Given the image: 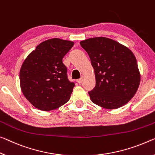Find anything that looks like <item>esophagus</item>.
Returning <instances> with one entry per match:
<instances>
[{
    "mask_svg": "<svg viewBox=\"0 0 155 155\" xmlns=\"http://www.w3.org/2000/svg\"><path fill=\"white\" fill-rule=\"evenodd\" d=\"M83 80H84V78L83 77H81V78H80V79H78L77 80V82L79 83V84H80V83H82L83 82Z\"/></svg>",
    "mask_w": 155,
    "mask_h": 155,
    "instance_id": "obj_1",
    "label": "esophagus"
}]
</instances>
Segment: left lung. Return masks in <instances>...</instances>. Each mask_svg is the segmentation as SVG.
Wrapping results in <instances>:
<instances>
[{
    "mask_svg": "<svg viewBox=\"0 0 155 155\" xmlns=\"http://www.w3.org/2000/svg\"><path fill=\"white\" fill-rule=\"evenodd\" d=\"M80 45L94 69L96 84L89 92L91 101L107 109L127 104L141 81L134 53L120 43L103 37L89 38L80 41Z\"/></svg>",
    "mask_w": 155,
    "mask_h": 155,
    "instance_id": "left-lung-1",
    "label": "left lung"
}]
</instances>
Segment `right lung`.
Here are the masks:
<instances>
[{"label": "right lung", "instance_id": "add662e5", "mask_svg": "<svg viewBox=\"0 0 155 155\" xmlns=\"http://www.w3.org/2000/svg\"><path fill=\"white\" fill-rule=\"evenodd\" d=\"M74 43L59 38L41 42L28 54L19 73L21 91L35 107L59 108L69 101L75 84L67 77L62 59Z\"/></svg>", "mask_w": 155, "mask_h": 155}]
</instances>
